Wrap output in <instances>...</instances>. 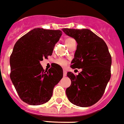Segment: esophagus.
Returning a JSON list of instances; mask_svg holds the SVG:
<instances>
[{
	"label": "esophagus",
	"instance_id": "obj_1",
	"mask_svg": "<svg viewBox=\"0 0 124 124\" xmlns=\"http://www.w3.org/2000/svg\"><path fill=\"white\" fill-rule=\"evenodd\" d=\"M63 75H64V76H66V75H67V72H66V70H64V72H63Z\"/></svg>",
	"mask_w": 124,
	"mask_h": 124
}]
</instances>
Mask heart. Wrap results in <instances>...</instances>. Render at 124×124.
Segmentation results:
<instances>
[{"mask_svg":"<svg viewBox=\"0 0 124 124\" xmlns=\"http://www.w3.org/2000/svg\"><path fill=\"white\" fill-rule=\"evenodd\" d=\"M74 40V39L72 38H68L66 39V40H65V44H66V45L68 46V44L70 43L71 41ZM68 60H67L64 59V58H59V59H58L56 60V63L58 64H59L60 66H66V65L68 64Z\"/></svg>","mask_w":124,"mask_h":124,"instance_id":"b5f03b06","label":"heart"}]
</instances>
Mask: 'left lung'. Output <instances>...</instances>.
Wrapping results in <instances>:
<instances>
[{
  "label": "left lung",
  "mask_w": 124,
  "mask_h": 124,
  "mask_svg": "<svg viewBox=\"0 0 124 124\" xmlns=\"http://www.w3.org/2000/svg\"><path fill=\"white\" fill-rule=\"evenodd\" d=\"M62 31L78 44L71 68L82 69L77 76L67 73L72 82L66 88V96L76 106H91L102 97L111 77L112 57L108 48L102 38L88 29Z\"/></svg>",
  "instance_id": "left-lung-1"
}]
</instances>
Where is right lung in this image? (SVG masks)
<instances>
[{"instance_id":"add662e5","label":"right lung","mask_w":124,"mask_h":124,"mask_svg":"<svg viewBox=\"0 0 124 124\" xmlns=\"http://www.w3.org/2000/svg\"><path fill=\"white\" fill-rule=\"evenodd\" d=\"M59 30L34 28L19 38L10 58V78L20 98L38 106L48 101L54 86L63 77V70L54 63L48 70L40 65L43 58L52 54L62 36Z\"/></svg>"}]
</instances>
